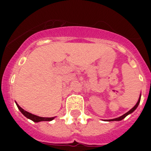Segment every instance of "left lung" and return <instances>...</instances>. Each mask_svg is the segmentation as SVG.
I'll list each match as a JSON object with an SVG mask.
<instances>
[{
  "instance_id": "8db88e82",
  "label": "left lung",
  "mask_w": 151,
  "mask_h": 151,
  "mask_svg": "<svg viewBox=\"0 0 151 151\" xmlns=\"http://www.w3.org/2000/svg\"><path fill=\"white\" fill-rule=\"evenodd\" d=\"M140 97H141V95L139 96V99H138V101H137V103H136V105L134 106L132 108L131 110H129V111H128V112L125 113L124 114H123L122 116H121V117H117V118H114V119L107 120V122H114V121H116V122H119V121H122V120L124 119V117H126V116H128L129 114H132V112H134V111L136 110V108L138 107L139 104V102H140Z\"/></svg>"
}]
</instances>
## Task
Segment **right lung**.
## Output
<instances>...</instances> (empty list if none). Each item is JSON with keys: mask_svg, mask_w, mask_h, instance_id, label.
Masks as SVG:
<instances>
[{"mask_svg": "<svg viewBox=\"0 0 151 151\" xmlns=\"http://www.w3.org/2000/svg\"><path fill=\"white\" fill-rule=\"evenodd\" d=\"M15 103H16V106H17V107L19 108V110H20V112L22 113V114L24 115L25 117H27V118H29V119H30L31 121H33V122H51V121H52V120L54 119L55 117H39V116H37V115L32 114H30V113L27 112V111H26L25 110H23L22 107H20L19 105V104H18L16 102H15Z\"/></svg>", "mask_w": 151, "mask_h": 151, "instance_id": "1", "label": "right lung"}]
</instances>
